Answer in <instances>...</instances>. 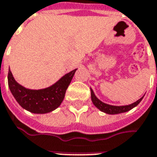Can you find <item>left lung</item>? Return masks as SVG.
Returning <instances> with one entry per match:
<instances>
[{
    "label": "left lung",
    "instance_id": "1",
    "mask_svg": "<svg viewBox=\"0 0 157 157\" xmlns=\"http://www.w3.org/2000/svg\"><path fill=\"white\" fill-rule=\"evenodd\" d=\"M91 101L93 103V105L98 108L101 111L103 112H105L107 114H119V113H123V112H126V111H129L131 109H133L134 107L137 105L139 104L140 102L142 101L143 98H141L140 99L131 104V105H124V106H114V105H107V104H105L103 103L102 101H100L94 94L93 91L91 89Z\"/></svg>",
    "mask_w": 157,
    "mask_h": 157
}]
</instances>
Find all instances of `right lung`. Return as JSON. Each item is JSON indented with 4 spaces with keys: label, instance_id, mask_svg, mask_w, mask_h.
<instances>
[{
    "label": "right lung",
    "instance_id": "1",
    "mask_svg": "<svg viewBox=\"0 0 157 157\" xmlns=\"http://www.w3.org/2000/svg\"><path fill=\"white\" fill-rule=\"evenodd\" d=\"M76 70L70 71L54 85L42 90H29L19 85L14 80L11 71L8 70V86L22 108L33 113H47L60 105Z\"/></svg>",
    "mask_w": 157,
    "mask_h": 157
}]
</instances>
